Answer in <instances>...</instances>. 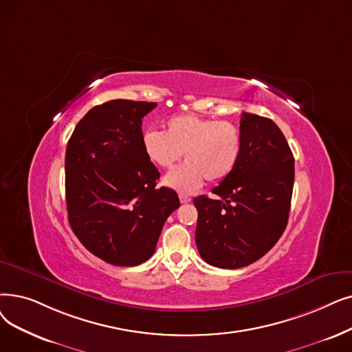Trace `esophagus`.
<instances>
[{
	"mask_svg": "<svg viewBox=\"0 0 352 352\" xmlns=\"http://www.w3.org/2000/svg\"><path fill=\"white\" fill-rule=\"evenodd\" d=\"M179 201H181L182 204H187V203L191 201V198H190L188 195H186V194H179Z\"/></svg>",
	"mask_w": 352,
	"mask_h": 352,
	"instance_id": "1",
	"label": "esophagus"
}]
</instances>
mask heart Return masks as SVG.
Returning <instances> with one entry per match:
<instances>
[{
	"mask_svg": "<svg viewBox=\"0 0 352 352\" xmlns=\"http://www.w3.org/2000/svg\"><path fill=\"white\" fill-rule=\"evenodd\" d=\"M241 145L240 131L233 124L194 113L171 116L165 132L149 129L142 136L146 158L160 168H171L184 154L187 162L164 178L166 187L182 194L197 191L206 178L226 179L239 164Z\"/></svg>",
	"mask_w": 352,
	"mask_h": 352,
	"instance_id": "obj_1",
	"label": "heart"
}]
</instances>
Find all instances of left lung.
I'll return each mask as SVG.
<instances>
[{
  "mask_svg": "<svg viewBox=\"0 0 352 352\" xmlns=\"http://www.w3.org/2000/svg\"><path fill=\"white\" fill-rule=\"evenodd\" d=\"M241 155L234 171L194 198L195 243L204 261L239 269L263 257L283 234L292 200L295 160L269 118L241 113Z\"/></svg>",
  "mask_w": 352,
  "mask_h": 352,
  "instance_id": "obj_1",
  "label": "left lung"
}]
</instances>
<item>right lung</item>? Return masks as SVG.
<instances>
[{
  "label": "right lung",
  "instance_id": "right-lung-1",
  "mask_svg": "<svg viewBox=\"0 0 352 352\" xmlns=\"http://www.w3.org/2000/svg\"><path fill=\"white\" fill-rule=\"evenodd\" d=\"M154 102L109 100L76 125L66 148V204L73 233L106 263L138 266L154 254L179 207L144 152L142 118Z\"/></svg>",
  "mask_w": 352,
  "mask_h": 352
}]
</instances>
